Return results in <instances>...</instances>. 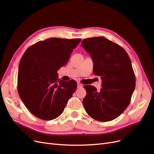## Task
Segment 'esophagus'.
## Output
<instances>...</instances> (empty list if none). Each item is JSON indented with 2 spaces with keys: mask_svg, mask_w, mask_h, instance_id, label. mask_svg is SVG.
Listing matches in <instances>:
<instances>
[{
  "mask_svg": "<svg viewBox=\"0 0 154 154\" xmlns=\"http://www.w3.org/2000/svg\"><path fill=\"white\" fill-rule=\"evenodd\" d=\"M77 86H78V88H82L83 87V85L82 84V83H77Z\"/></svg>",
  "mask_w": 154,
  "mask_h": 154,
  "instance_id": "34e87169",
  "label": "esophagus"
}]
</instances>
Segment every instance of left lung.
Here are the masks:
<instances>
[{"label":"left lung","instance_id":"left-lung-1","mask_svg":"<svg viewBox=\"0 0 154 154\" xmlns=\"http://www.w3.org/2000/svg\"><path fill=\"white\" fill-rule=\"evenodd\" d=\"M82 43L92 58L93 74L102 80L99 91L94 86H84L83 106L93 119L109 122L122 114L131 100L136 87L131 60L122 47L105 37L84 39Z\"/></svg>","mask_w":154,"mask_h":154}]
</instances>
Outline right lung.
<instances>
[{
  "label": "right lung",
  "mask_w": 154,
  "mask_h": 154,
  "mask_svg": "<svg viewBox=\"0 0 154 154\" xmlns=\"http://www.w3.org/2000/svg\"><path fill=\"white\" fill-rule=\"evenodd\" d=\"M81 39L51 38L27 48L18 66V92L31 114L44 120L62 114L75 92L77 83L58 78L57 71L66 65Z\"/></svg>",
  "instance_id": "add662e5"
}]
</instances>
